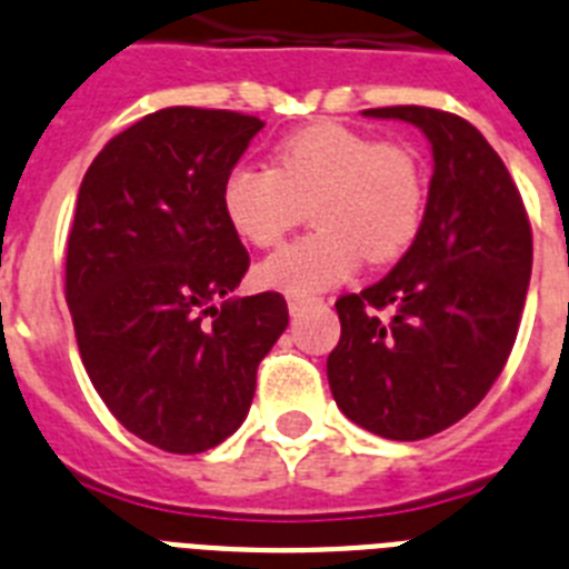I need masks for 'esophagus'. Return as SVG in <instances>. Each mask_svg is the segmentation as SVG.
Masks as SVG:
<instances>
[{
  "label": "esophagus",
  "mask_w": 569,
  "mask_h": 569,
  "mask_svg": "<svg viewBox=\"0 0 569 569\" xmlns=\"http://www.w3.org/2000/svg\"><path fill=\"white\" fill-rule=\"evenodd\" d=\"M286 303H289V312L298 315L307 307H312V303H321V300L309 298V295H286Z\"/></svg>",
  "instance_id": "34e87169"
}]
</instances>
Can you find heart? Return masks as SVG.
I'll use <instances>...</instances> for the list:
<instances>
[{
  "instance_id": "1",
  "label": "heart",
  "mask_w": 569,
  "mask_h": 569,
  "mask_svg": "<svg viewBox=\"0 0 569 569\" xmlns=\"http://www.w3.org/2000/svg\"><path fill=\"white\" fill-rule=\"evenodd\" d=\"M219 202L233 233L271 248L312 211V233L260 262L262 286L312 295L341 283L367 262H393L425 219V167L408 144L379 141L347 123L318 121L286 136L271 170L237 164Z\"/></svg>"
}]
</instances>
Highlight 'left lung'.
Segmentation results:
<instances>
[{
	"mask_svg": "<svg viewBox=\"0 0 569 569\" xmlns=\"http://www.w3.org/2000/svg\"><path fill=\"white\" fill-rule=\"evenodd\" d=\"M365 114L419 127L433 176L402 260L336 300L341 341L327 376L343 417L410 442L460 422L503 370L532 274V228L518 184L466 118L431 107Z\"/></svg>",
	"mask_w": 569,
	"mask_h": 569,
	"instance_id": "1",
	"label": "left lung"
}]
</instances>
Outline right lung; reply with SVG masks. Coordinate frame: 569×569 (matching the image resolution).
I'll use <instances>...</instances> for the list:
<instances>
[{"mask_svg":"<svg viewBox=\"0 0 569 569\" xmlns=\"http://www.w3.org/2000/svg\"><path fill=\"white\" fill-rule=\"evenodd\" d=\"M254 114L167 107L86 170L66 248V303L112 417L170 455H199L246 419L257 367L289 323L280 292L231 298L248 251L219 190Z\"/></svg>","mask_w":569,"mask_h":569,"instance_id":"add662e5","label":"right lung"}]
</instances>
